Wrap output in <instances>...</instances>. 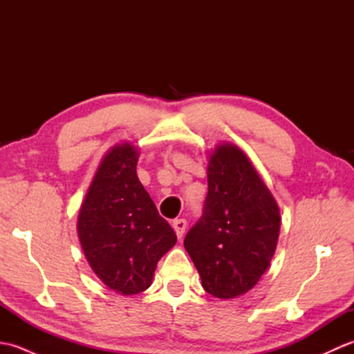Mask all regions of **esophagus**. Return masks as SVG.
<instances>
[{
  "mask_svg": "<svg viewBox=\"0 0 354 354\" xmlns=\"http://www.w3.org/2000/svg\"><path fill=\"white\" fill-rule=\"evenodd\" d=\"M173 230H175L178 239H183L184 232H185V228H187V222L185 219H175L173 221Z\"/></svg>",
  "mask_w": 354,
  "mask_h": 354,
  "instance_id": "obj_1",
  "label": "esophagus"
}]
</instances>
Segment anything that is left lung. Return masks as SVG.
Returning a JSON list of instances; mask_svg holds the SVG:
<instances>
[{
	"label": "left lung",
	"instance_id": "left-lung-1",
	"mask_svg": "<svg viewBox=\"0 0 354 354\" xmlns=\"http://www.w3.org/2000/svg\"><path fill=\"white\" fill-rule=\"evenodd\" d=\"M204 214L184 239L202 280L216 298H236L265 274L280 234V208L250 158L234 145L209 155Z\"/></svg>",
	"mask_w": 354,
	"mask_h": 354
}]
</instances>
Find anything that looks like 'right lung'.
I'll return each instance as SVG.
<instances>
[{"mask_svg": "<svg viewBox=\"0 0 354 354\" xmlns=\"http://www.w3.org/2000/svg\"><path fill=\"white\" fill-rule=\"evenodd\" d=\"M138 150L117 145L97 169L77 217V234L95 275L122 295L152 284L156 263L176 243L137 176Z\"/></svg>", "mask_w": 354, "mask_h": 354, "instance_id": "add662e5", "label": "right lung"}]
</instances>
